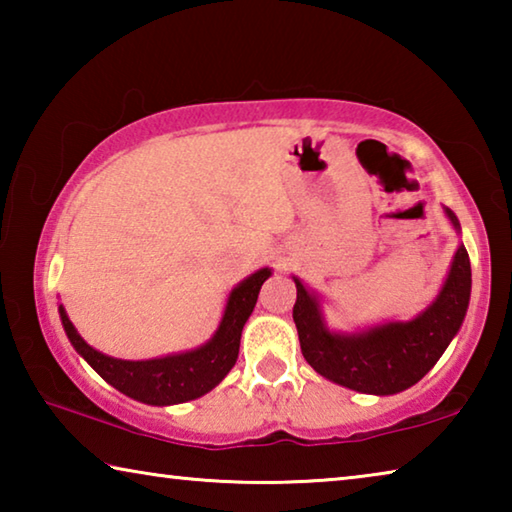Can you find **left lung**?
Masks as SVG:
<instances>
[{"instance_id": "left-lung-1", "label": "left lung", "mask_w": 512, "mask_h": 512, "mask_svg": "<svg viewBox=\"0 0 512 512\" xmlns=\"http://www.w3.org/2000/svg\"><path fill=\"white\" fill-rule=\"evenodd\" d=\"M445 216L461 235V223L449 207H445ZM293 282L298 289L293 323L309 366L350 391L395 395L418 384L458 334L470 305L472 268L461 244L443 287L427 309L411 320H388L359 332L329 329L318 293L307 289L296 275Z\"/></svg>"}]
</instances>
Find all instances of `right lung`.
Returning a JSON list of instances; mask_svg holds the SVG:
<instances>
[{
  "label": "right lung",
  "instance_id": "obj_1",
  "mask_svg": "<svg viewBox=\"0 0 512 512\" xmlns=\"http://www.w3.org/2000/svg\"><path fill=\"white\" fill-rule=\"evenodd\" d=\"M268 277H271V268H259L230 291L219 327H216L212 339L203 343L201 348L167 354V357L158 359L126 361L108 357V354L94 350L92 345L85 343L63 305H58V314L74 350L119 393L151 406L183 404L210 393L235 366L239 357L241 332H244L246 320L253 314L259 289H262Z\"/></svg>",
  "mask_w": 512,
  "mask_h": 512
}]
</instances>
